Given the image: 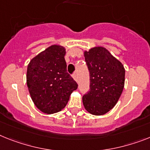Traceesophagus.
<instances>
[{"instance_id":"esophagus-1","label":"esophagus","mask_w":150,"mask_h":150,"mask_svg":"<svg viewBox=\"0 0 150 150\" xmlns=\"http://www.w3.org/2000/svg\"><path fill=\"white\" fill-rule=\"evenodd\" d=\"M72 78L74 79V80H75L76 81H78V75L76 73H74L72 75Z\"/></svg>"}]
</instances>
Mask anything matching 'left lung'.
Masks as SVG:
<instances>
[{"mask_svg":"<svg viewBox=\"0 0 150 150\" xmlns=\"http://www.w3.org/2000/svg\"><path fill=\"white\" fill-rule=\"evenodd\" d=\"M90 75V89L82 97L90 114L102 115L115 106L124 87L125 69L120 61L104 47L85 52Z\"/></svg>","mask_w":150,"mask_h":150,"instance_id":"obj_1","label":"left lung"}]
</instances>
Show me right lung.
I'll return each instance as SVG.
<instances>
[{
	"label": "right lung",
	"instance_id": "obj_1",
	"mask_svg": "<svg viewBox=\"0 0 150 150\" xmlns=\"http://www.w3.org/2000/svg\"><path fill=\"white\" fill-rule=\"evenodd\" d=\"M65 50L53 45L34 57L27 67L26 83L36 108L46 114L63 109L77 82L67 71Z\"/></svg>",
	"mask_w": 150,
	"mask_h": 150
}]
</instances>
